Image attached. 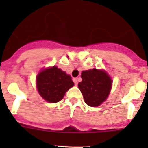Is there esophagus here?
<instances>
[{
    "mask_svg": "<svg viewBox=\"0 0 148 148\" xmlns=\"http://www.w3.org/2000/svg\"><path fill=\"white\" fill-rule=\"evenodd\" d=\"M73 81L74 82V84H75V85H77V79L74 78L73 79Z\"/></svg>",
    "mask_w": 148,
    "mask_h": 148,
    "instance_id": "esophagus-1",
    "label": "esophagus"
}]
</instances>
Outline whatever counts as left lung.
Wrapping results in <instances>:
<instances>
[{"mask_svg":"<svg viewBox=\"0 0 148 148\" xmlns=\"http://www.w3.org/2000/svg\"><path fill=\"white\" fill-rule=\"evenodd\" d=\"M82 81L78 88L84 100L90 107H97L105 101L110 94L112 80L103 70L90 69L81 73Z\"/></svg>","mask_w":148,"mask_h":148,"instance_id":"1","label":"left lung"}]
</instances>
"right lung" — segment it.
Returning <instances> with one entry per match:
<instances>
[{"label": "right lung", "instance_id": "right-lung-1", "mask_svg": "<svg viewBox=\"0 0 148 148\" xmlns=\"http://www.w3.org/2000/svg\"><path fill=\"white\" fill-rule=\"evenodd\" d=\"M38 93L49 103L62 100L65 93L74 85L71 77L56 66L39 72L36 77Z\"/></svg>", "mask_w": 148, "mask_h": 148}]
</instances>
